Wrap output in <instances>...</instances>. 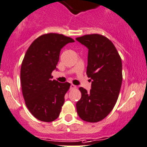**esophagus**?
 I'll list each match as a JSON object with an SVG mask.
<instances>
[{
    "label": "esophagus",
    "mask_w": 147,
    "mask_h": 147,
    "mask_svg": "<svg viewBox=\"0 0 147 147\" xmlns=\"http://www.w3.org/2000/svg\"><path fill=\"white\" fill-rule=\"evenodd\" d=\"M76 88V86H75V85L73 84H71L70 85V89H75Z\"/></svg>",
    "instance_id": "obj_1"
}]
</instances>
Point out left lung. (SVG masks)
I'll return each mask as SVG.
<instances>
[{
    "mask_svg": "<svg viewBox=\"0 0 147 147\" xmlns=\"http://www.w3.org/2000/svg\"><path fill=\"white\" fill-rule=\"evenodd\" d=\"M76 40L88 49L86 74L91 81L89 92L79 88L82 96L76 104L77 112L84 121L96 123L105 118L117 102L123 81L121 58L103 35L91 34Z\"/></svg>",
    "mask_w": 147,
    "mask_h": 147,
    "instance_id": "8db88e82",
    "label": "left lung"
}]
</instances>
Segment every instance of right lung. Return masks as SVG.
I'll use <instances>...</instances> for the list:
<instances>
[{"instance_id":"1","label":"right lung","mask_w":147,"mask_h":147,"mask_svg":"<svg viewBox=\"0 0 147 147\" xmlns=\"http://www.w3.org/2000/svg\"><path fill=\"white\" fill-rule=\"evenodd\" d=\"M72 38L49 33L38 37L27 49L22 63L21 84L27 107L35 118L52 122L59 116L70 83L52 80L61 49Z\"/></svg>"}]
</instances>
